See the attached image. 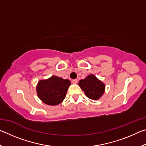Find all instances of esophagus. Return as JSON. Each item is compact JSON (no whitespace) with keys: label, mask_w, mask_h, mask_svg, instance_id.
Wrapping results in <instances>:
<instances>
[{"label":"esophagus","mask_w":146,"mask_h":146,"mask_svg":"<svg viewBox=\"0 0 146 146\" xmlns=\"http://www.w3.org/2000/svg\"><path fill=\"white\" fill-rule=\"evenodd\" d=\"M72 82H73V84H76L78 82L77 79H74V80H72Z\"/></svg>","instance_id":"esophagus-1"}]
</instances>
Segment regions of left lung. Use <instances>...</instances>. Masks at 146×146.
Returning a JSON list of instances; mask_svg holds the SVG:
<instances>
[{
	"instance_id": "1",
	"label": "left lung",
	"mask_w": 146,
	"mask_h": 146,
	"mask_svg": "<svg viewBox=\"0 0 146 146\" xmlns=\"http://www.w3.org/2000/svg\"><path fill=\"white\" fill-rule=\"evenodd\" d=\"M86 95L92 100H98L104 93L105 84L94 75H90L78 82Z\"/></svg>"
}]
</instances>
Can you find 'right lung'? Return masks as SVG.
I'll use <instances>...</instances> for the list:
<instances>
[{
    "mask_svg": "<svg viewBox=\"0 0 146 146\" xmlns=\"http://www.w3.org/2000/svg\"><path fill=\"white\" fill-rule=\"evenodd\" d=\"M71 82L53 75L46 80H39L36 86L38 98L47 105L56 106L60 104L66 97Z\"/></svg>",
    "mask_w": 146,
    "mask_h": 146,
    "instance_id": "add662e5",
    "label": "right lung"
}]
</instances>
